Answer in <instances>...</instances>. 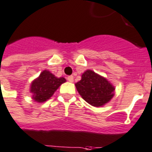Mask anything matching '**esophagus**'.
I'll return each instance as SVG.
<instances>
[{
    "label": "esophagus",
    "instance_id": "34e87169",
    "mask_svg": "<svg viewBox=\"0 0 152 152\" xmlns=\"http://www.w3.org/2000/svg\"><path fill=\"white\" fill-rule=\"evenodd\" d=\"M66 79H67L68 81L72 82V81H73V80H74V77H73V76H68L67 77H66Z\"/></svg>",
    "mask_w": 152,
    "mask_h": 152
}]
</instances>
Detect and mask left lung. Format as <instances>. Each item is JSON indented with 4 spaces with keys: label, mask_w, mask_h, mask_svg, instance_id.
<instances>
[{
    "label": "left lung",
    "mask_w": 152,
    "mask_h": 152,
    "mask_svg": "<svg viewBox=\"0 0 152 152\" xmlns=\"http://www.w3.org/2000/svg\"><path fill=\"white\" fill-rule=\"evenodd\" d=\"M76 87L85 101L93 106L107 103L113 96L115 90L106 79L90 70L83 73Z\"/></svg>",
    "instance_id": "obj_1"
}]
</instances>
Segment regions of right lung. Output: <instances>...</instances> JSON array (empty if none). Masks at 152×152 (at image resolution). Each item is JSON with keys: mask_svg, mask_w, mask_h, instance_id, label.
Listing matches in <instances>:
<instances>
[{"mask_svg": "<svg viewBox=\"0 0 152 152\" xmlns=\"http://www.w3.org/2000/svg\"><path fill=\"white\" fill-rule=\"evenodd\" d=\"M65 81V78H57L48 71L42 72L37 80L31 83V92L33 94V99L38 102H46Z\"/></svg>", "mask_w": 152, "mask_h": 152, "instance_id": "1", "label": "right lung"}]
</instances>
